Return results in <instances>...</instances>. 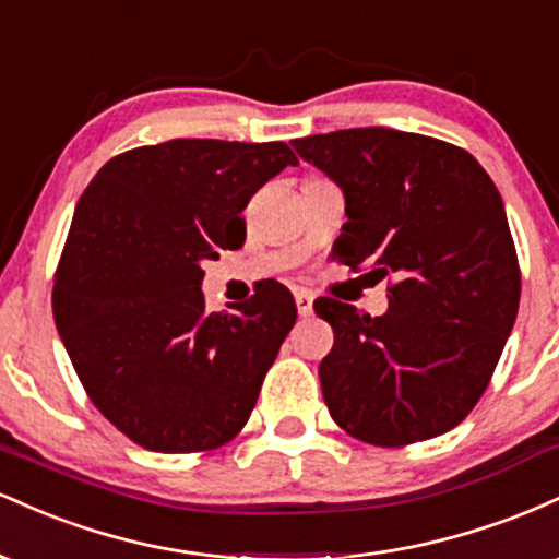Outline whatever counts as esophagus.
<instances>
[{"label":"esophagus","instance_id":"obj_1","mask_svg":"<svg viewBox=\"0 0 559 559\" xmlns=\"http://www.w3.org/2000/svg\"><path fill=\"white\" fill-rule=\"evenodd\" d=\"M297 310H299L301 318L312 316V294L297 292Z\"/></svg>","mask_w":559,"mask_h":559}]
</instances>
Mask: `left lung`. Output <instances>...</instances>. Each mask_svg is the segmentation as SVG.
<instances>
[{
  "label": "left lung",
  "instance_id": "left-lung-1",
  "mask_svg": "<svg viewBox=\"0 0 559 559\" xmlns=\"http://www.w3.org/2000/svg\"><path fill=\"white\" fill-rule=\"evenodd\" d=\"M344 189L333 254L386 278V316L323 297L320 362L331 418L373 447L452 431L489 386L521 301V265L489 173L463 146L394 128L294 139Z\"/></svg>",
  "mask_w": 559,
  "mask_h": 559
}]
</instances>
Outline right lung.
Listing matches in <instances>:
<instances>
[{
  "label": "right lung",
  "mask_w": 559,
  "mask_h": 559,
  "mask_svg": "<svg viewBox=\"0 0 559 559\" xmlns=\"http://www.w3.org/2000/svg\"><path fill=\"white\" fill-rule=\"evenodd\" d=\"M286 165L284 141L173 139L112 157L86 186L52 312L88 400L133 444L210 452L247 426L297 320L284 284L210 312L204 260L241 247V210Z\"/></svg>",
  "instance_id": "obj_1"
}]
</instances>
